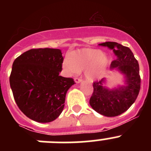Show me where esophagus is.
Returning a JSON list of instances; mask_svg holds the SVG:
<instances>
[{"label":"esophagus","mask_w":151,"mask_h":151,"mask_svg":"<svg viewBox=\"0 0 151 151\" xmlns=\"http://www.w3.org/2000/svg\"><path fill=\"white\" fill-rule=\"evenodd\" d=\"M75 82H76V83H80V82H82V78H75Z\"/></svg>","instance_id":"obj_1"}]
</instances>
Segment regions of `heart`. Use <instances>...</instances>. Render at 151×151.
<instances>
[{
	"label": "heart",
	"instance_id": "heart-1",
	"mask_svg": "<svg viewBox=\"0 0 151 151\" xmlns=\"http://www.w3.org/2000/svg\"><path fill=\"white\" fill-rule=\"evenodd\" d=\"M110 65V59L97 49L83 48L68 55L63 63L64 70L69 74H75L85 70L86 78L90 80L98 78Z\"/></svg>",
	"mask_w": 151,
	"mask_h": 151
}]
</instances>
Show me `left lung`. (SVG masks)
<instances>
[{
    "mask_svg": "<svg viewBox=\"0 0 151 151\" xmlns=\"http://www.w3.org/2000/svg\"><path fill=\"white\" fill-rule=\"evenodd\" d=\"M100 45L113 50L116 59L111 63L110 68H116L125 76L126 85L110 90L103 85L104 78L99 82H94V91L89 103L91 106L101 115L116 116L126 111L139 94L141 88L139 65L132 50L127 47L113 41H107Z\"/></svg>",
    "mask_w": 151,
    "mask_h": 151,
    "instance_id": "8db88e82",
    "label": "left lung"
}]
</instances>
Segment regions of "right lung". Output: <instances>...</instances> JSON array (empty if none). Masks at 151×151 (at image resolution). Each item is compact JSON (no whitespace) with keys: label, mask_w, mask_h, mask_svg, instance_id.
I'll return each mask as SVG.
<instances>
[{"label":"right lung","mask_w":151,"mask_h":151,"mask_svg":"<svg viewBox=\"0 0 151 151\" xmlns=\"http://www.w3.org/2000/svg\"><path fill=\"white\" fill-rule=\"evenodd\" d=\"M63 57L60 49L27 50L14 60L10 76L13 97L19 110L38 122H50L60 115L66 94L74 85L60 76Z\"/></svg>","instance_id":"1"}]
</instances>
